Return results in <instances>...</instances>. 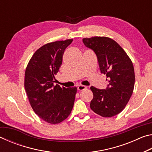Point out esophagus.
<instances>
[{
  "label": "esophagus",
  "instance_id": "obj_1",
  "mask_svg": "<svg viewBox=\"0 0 152 152\" xmlns=\"http://www.w3.org/2000/svg\"><path fill=\"white\" fill-rule=\"evenodd\" d=\"M86 88V86H83V85H79L78 87H77V89H78V91H84V90H85Z\"/></svg>",
  "mask_w": 152,
  "mask_h": 152
}]
</instances>
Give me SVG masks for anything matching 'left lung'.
I'll return each mask as SVG.
<instances>
[{"mask_svg": "<svg viewBox=\"0 0 152 152\" xmlns=\"http://www.w3.org/2000/svg\"><path fill=\"white\" fill-rule=\"evenodd\" d=\"M82 42L95 53L101 72L109 81L106 89L91 87L93 92L91 109L103 117L115 116L124 109L134 88L132 61L124 50L110 38L92 37L84 38Z\"/></svg>", "mask_w": 152, "mask_h": 152, "instance_id": "obj_1", "label": "left lung"}]
</instances>
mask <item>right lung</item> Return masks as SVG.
Returning <instances> with one entry per match:
<instances>
[{
    "instance_id": "obj_1",
    "label": "right lung",
    "mask_w": 152,
    "mask_h": 152,
    "mask_svg": "<svg viewBox=\"0 0 152 152\" xmlns=\"http://www.w3.org/2000/svg\"><path fill=\"white\" fill-rule=\"evenodd\" d=\"M72 41H58L43 45L33 55L25 70V88L31 106L41 119L51 124L65 120L75 101L76 87L66 88L53 85L64 50Z\"/></svg>"
}]
</instances>
